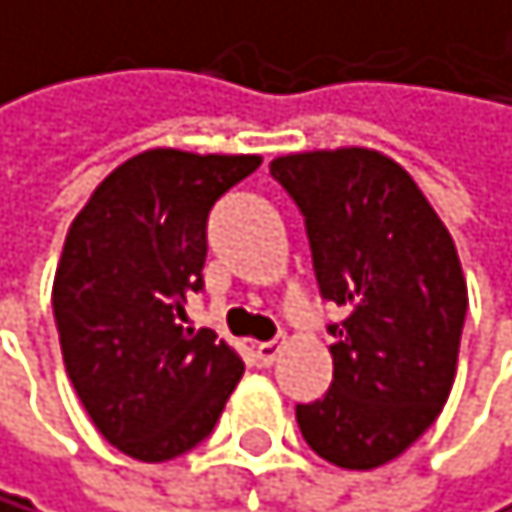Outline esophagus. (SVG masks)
Masks as SVG:
<instances>
[{
	"label": "esophagus",
	"mask_w": 512,
	"mask_h": 512,
	"mask_svg": "<svg viewBox=\"0 0 512 512\" xmlns=\"http://www.w3.org/2000/svg\"><path fill=\"white\" fill-rule=\"evenodd\" d=\"M283 343L280 340H270V343H258V346H254V362H258L261 368H270L273 362H277L280 359V355H283Z\"/></svg>",
	"instance_id": "obj_1"
}]
</instances>
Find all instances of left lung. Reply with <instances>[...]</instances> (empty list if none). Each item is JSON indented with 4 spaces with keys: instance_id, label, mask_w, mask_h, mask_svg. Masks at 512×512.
Returning <instances> with one entry per match:
<instances>
[{
    "instance_id": "8db88e82",
    "label": "left lung",
    "mask_w": 512,
    "mask_h": 512,
    "mask_svg": "<svg viewBox=\"0 0 512 512\" xmlns=\"http://www.w3.org/2000/svg\"><path fill=\"white\" fill-rule=\"evenodd\" d=\"M305 217L321 299L340 305L333 384L295 406L308 447L340 469H377L441 415L469 308L447 226L409 172L368 147L270 163Z\"/></svg>"
}]
</instances>
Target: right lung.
Returning a JSON list of instances; mask_svg holds the SVG:
<instances>
[{"label": "right lung", "mask_w": 512, "mask_h": 512, "mask_svg": "<svg viewBox=\"0 0 512 512\" xmlns=\"http://www.w3.org/2000/svg\"><path fill=\"white\" fill-rule=\"evenodd\" d=\"M261 157L144 150L90 194L65 235L53 314L90 422L141 463L198 447L245 371L217 333L182 327L204 289L207 217Z\"/></svg>", "instance_id": "1"}]
</instances>
